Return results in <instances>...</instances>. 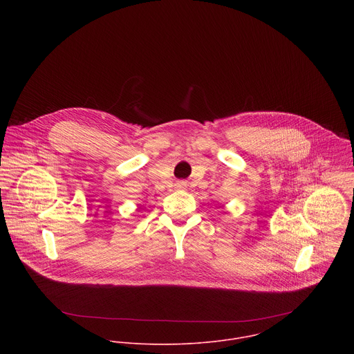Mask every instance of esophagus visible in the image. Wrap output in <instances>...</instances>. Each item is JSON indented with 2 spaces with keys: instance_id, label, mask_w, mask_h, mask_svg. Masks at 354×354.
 Returning a JSON list of instances; mask_svg holds the SVG:
<instances>
[{
  "instance_id": "1",
  "label": "esophagus",
  "mask_w": 354,
  "mask_h": 354,
  "mask_svg": "<svg viewBox=\"0 0 354 354\" xmlns=\"http://www.w3.org/2000/svg\"><path fill=\"white\" fill-rule=\"evenodd\" d=\"M176 188H177V189H185V188H187V184H185L184 181H180V183L176 184Z\"/></svg>"
}]
</instances>
